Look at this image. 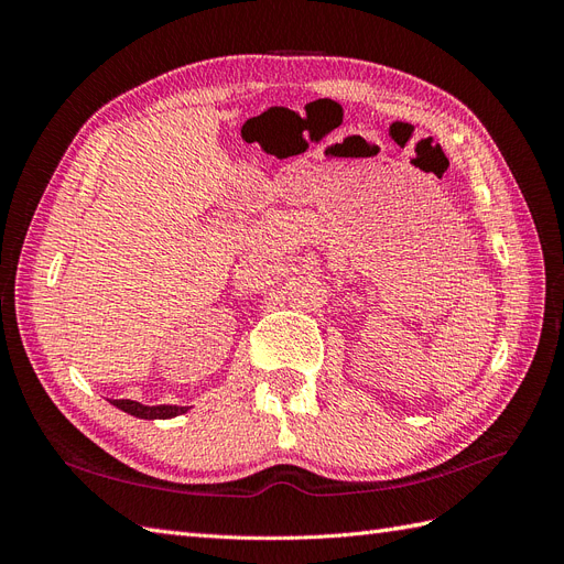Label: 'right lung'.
<instances>
[{
	"label": "right lung",
	"instance_id": "right-lung-1",
	"mask_svg": "<svg viewBox=\"0 0 564 564\" xmlns=\"http://www.w3.org/2000/svg\"><path fill=\"white\" fill-rule=\"evenodd\" d=\"M122 412L135 416V419H174L178 414H185L187 406H176V404H158V406H148L133 400H110Z\"/></svg>",
	"mask_w": 564,
	"mask_h": 564
}]
</instances>
